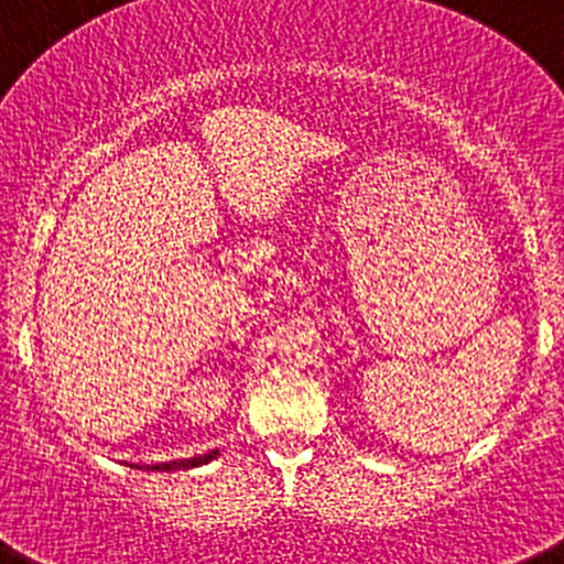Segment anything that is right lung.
<instances>
[{
	"mask_svg": "<svg viewBox=\"0 0 564 564\" xmlns=\"http://www.w3.org/2000/svg\"><path fill=\"white\" fill-rule=\"evenodd\" d=\"M220 457V449H212L206 452V455H198V457H184V460H171V463H154V466H143L145 471H187V468H198V466H206V463L217 460ZM129 466V463H126ZM131 468H140V466H131Z\"/></svg>",
	"mask_w": 564,
	"mask_h": 564,
	"instance_id": "right-lung-1",
	"label": "right lung"
}]
</instances>
